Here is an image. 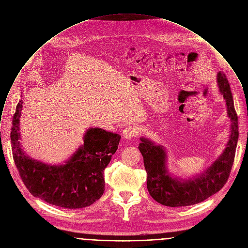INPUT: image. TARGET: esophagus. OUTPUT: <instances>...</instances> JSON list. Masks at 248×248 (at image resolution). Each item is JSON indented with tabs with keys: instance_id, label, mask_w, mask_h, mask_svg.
Here are the masks:
<instances>
[{
	"instance_id": "obj_1",
	"label": "esophagus",
	"mask_w": 248,
	"mask_h": 248,
	"mask_svg": "<svg viewBox=\"0 0 248 248\" xmlns=\"http://www.w3.org/2000/svg\"><path fill=\"white\" fill-rule=\"evenodd\" d=\"M139 135V130L137 127H134V126H129V127H126L124 130H123V137L124 139L126 140H130V139H133V138H137Z\"/></svg>"
}]
</instances>
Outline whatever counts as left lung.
<instances>
[{
	"instance_id": "1",
	"label": "left lung",
	"mask_w": 248,
	"mask_h": 248,
	"mask_svg": "<svg viewBox=\"0 0 248 248\" xmlns=\"http://www.w3.org/2000/svg\"><path fill=\"white\" fill-rule=\"evenodd\" d=\"M217 83L223 95L231 119V137L223 154L201 176L180 181L172 178L165 167V151L146 139H140L139 149L147 172V188L160 204L168 207H186L200 203L219 191L230 176L239 139L238 115L234 107L229 82L223 72L217 74Z\"/></svg>"
}]
</instances>
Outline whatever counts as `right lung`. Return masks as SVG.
I'll list each match as a JSON object with an SVG mask.
<instances>
[{"label":"right lung","mask_w":248,"mask_h":248,"mask_svg":"<svg viewBox=\"0 0 248 248\" xmlns=\"http://www.w3.org/2000/svg\"><path fill=\"white\" fill-rule=\"evenodd\" d=\"M23 100L16 106L10 140L13 160L29 191L58 207L81 209L104 193V170L118 149L120 136L99 128L87 130L83 145L66 164L47 165L27 157L20 148L19 121Z\"/></svg>","instance_id":"obj_1"}]
</instances>
